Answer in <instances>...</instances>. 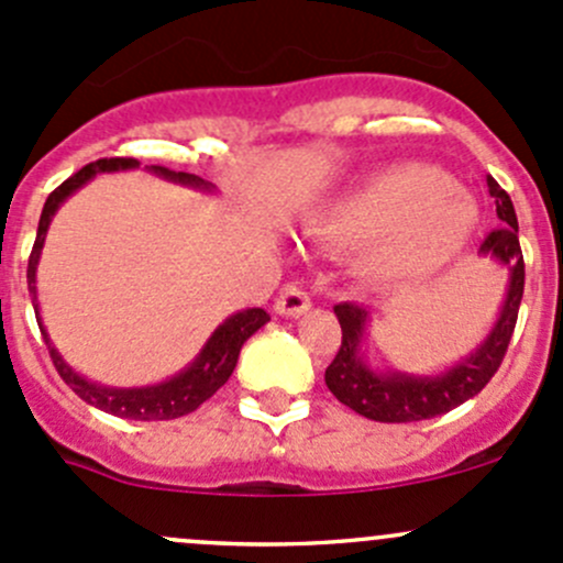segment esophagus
Returning a JSON list of instances; mask_svg holds the SVG:
<instances>
[{
	"label": "esophagus",
	"mask_w": 563,
	"mask_h": 563,
	"mask_svg": "<svg viewBox=\"0 0 563 563\" xmlns=\"http://www.w3.org/2000/svg\"><path fill=\"white\" fill-rule=\"evenodd\" d=\"M310 308V297L305 288L299 286H286L280 291V297L275 299V310L280 316H299Z\"/></svg>",
	"instance_id": "obj_1"
}]
</instances>
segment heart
Wrapping results in <instances>:
<instances>
[{"label":"heart","instance_id":"obj_1","mask_svg":"<svg viewBox=\"0 0 563 563\" xmlns=\"http://www.w3.org/2000/svg\"><path fill=\"white\" fill-rule=\"evenodd\" d=\"M476 207L450 174L402 163L373 174L321 214L318 234L334 245L365 242L360 266L378 283H411L433 275L463 250Z\"/></svg>","mask_w":563,"mask_h":563}]
</instances>
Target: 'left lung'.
<instances>
[{
    "label": "left lung",
    "mask_w": 563,
    "mask_h": 563,
    "mask_svg": "<svg viewBox=\"0 0 563 563\" xmlns=\"http://www.w3.org/2000/svg\"><path fill=\"white\" fill-rule=\"evenodd\" d=\"M487 187H490V196L496 198V212L501 218V225L482 240L479 250L507 264L509 277H512L501 318H498L490 338L482 343V349H476V354L452 367L446 376L413 378L400 376V373L378 376V373L367 371L365 362L360 360V351H356L362 332H365L367 313L354 302L334 305L343 340H340L338 354L327 367V387L343 406L354 408L356 413L376 419V422H419V419H433L452 411L468 397L479 395L487 387V382L496 376L504 356H507L515 323H518L526 286V264L518 240V214H515L512 198L507 190H501V185L493 176H487Z\"/></svg>",
    "instance_id": "8db88e82"
}]
</instances>
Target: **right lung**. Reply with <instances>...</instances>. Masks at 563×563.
I'll return each instance as SVG.
<instances>
[{
    "label": "right lung",
    "mask_w": 563,
    "mask_h": 563,
    "mask_svg": "<svg viewBox=\"0 0 563 563\" xmlns=\"http://www.w3.org/2000/svg\"><path fill=\"white\" fill-rule=\"evenodd\" d=\"M133 166H139L135 157H103V161H95L89 163V166H84L81 172H76L70 179L62 181V185L45 198L43 214H40V223H37L35 245H32V253H30V266H26V280H30L32 291H35V269H37L40 247H43L45 231H48L51 214L56 212V207H59L73 190H78L84 181L92 179L98 172H113V168H133ZM152 172L168 176V179L185 181V185H203L201 176L172 172V168L166 166H152ZM266 321H269V313L261 308L242 310V313L231 316L229 321H225L212 338H209L207 349L201 351V356H198L185 373H179V376L172 378V382L157 384V387H146V389H106V387H95V384L84 382L81 376H76V373L62 362V356L56 354L54 345L48 343L45 329L43 334H45V343H48V354L51 360H54L56 373H59L62 382L76 391L81 400H87L89 406L100 408V411L113 413V417L152 422V419L187 417V413L196 411L201 402H207L214 391L229 382L231 373H234L236 360H240V351L242 345H245V340L255 332V329L264 327Z\"/></svg>",
    "instance_id": "right-lung-1"
}]
</instances>
